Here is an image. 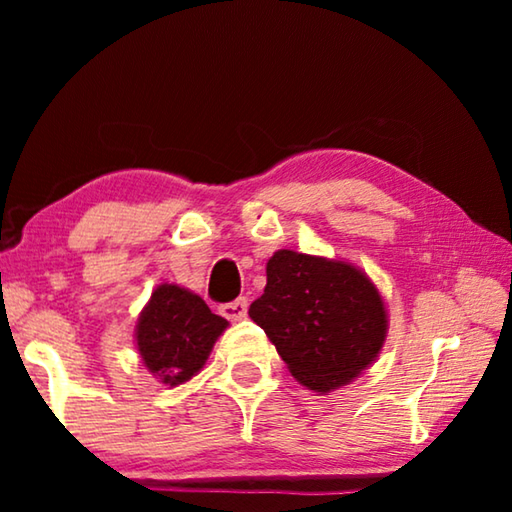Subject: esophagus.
<instances>
[{
	"instance_id": "esophagus-1",
	"label": "esophagus",
	"mask_w": 512,
	"mask_h": 512,
	"mask_svg": "<svg viewBox=\"0 0 512 512\" xmlns=\"http://www.w3.org/2000/svg\"><path fill=\"white\" fill-rule=\"evenodd\" d=\"M221 316L228 320H241L248 314V300L246 298H237L235 302H228V305H221Z\"/></svg>"
}]
</instances>
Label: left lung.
Segmentation results:
<instances>
[{
  "label": "left lung",
  "instance_id": "left-lung-1",
  "mask_svg": "<svg viewBox=\"0 0 512 512\" xmlns=\"http://www.w3.org/2000/svg\"><path fill=\"white\" fill-rule=\"evenodd\" d=\"M302 386L329 393L379 357L388 332L381 293L361 268L277 250L266 289L248 309Z\"/></svg>",
  "mask_w": 512,
  "mask_h": 512
}]
</instances>
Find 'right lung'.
<instances>
[{
    "instance_id": "add662e5",
    "label": "right lung",
    "mask_w": 512,
    "mask_h": 512,
    "mask_svg": "<svg viewBox=\"0 0 512 512\" xmlns=\"http://www.w3.org/2000/svg\"><path fill=\"white\" fill-rule=\"evenodd\" d=\"M225 327L228 320L212 314L201 296L160 284L137 318V352L146 370L173 388L201 372Z\"/></svg>"
}]
</instances>
